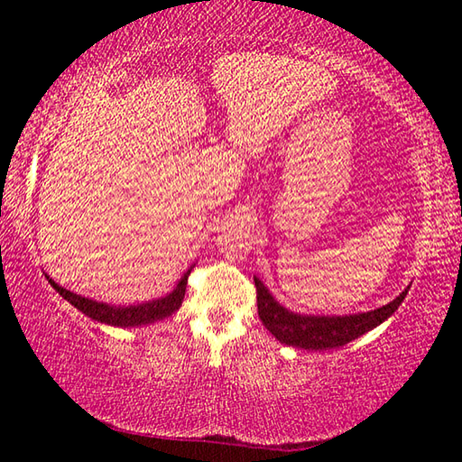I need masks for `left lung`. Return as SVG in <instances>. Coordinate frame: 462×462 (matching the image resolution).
<instances>
[{
  "label": "left lung",
  "mask_w": 462,
  "mask_h": 462,
  "mask_svg": "<svg viewBox=\"0 0 462 462\" xmlns=\"http://www.w3.org/2000/svg\"><path fill=\"white\" fill-rule=\"evenodd\" d=\"M256 285V306H259V318L267 330L275 336L281 344L297 346L306 350H328L338 348L348 344L358 336L366 334L373 328L385 322L387 318L395 314L402 301L408 295V289L389 301L387 306L361 311V314L348 316H311V314H295L273 297V293L264 287L259 277H254Z\"/></svg>",
  "instance_id": "obj_1"
}]
</instances>
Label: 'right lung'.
Listing matches in <instances>:
<instances>
[{"label": "right lung", "mask_w": 462, "mask_h": 462, "mask_svg": "<svg viewBox=\"0 0 462 462\" xmlns=\"http://www.w3.org/2000/svg\"><path fill=\"white\" fill-rule=\"evenodd\" d=\"M193 267L183 273V277L179 279L175 289L167 295L159 297V300H151L144 303H136V306H114V303H104L97 300H91V297H83L79 293H73L59 285L57 281L49 279V283L57 289V293L65 297V300L75 306L85 316L96 319V322L116 326V328H136V326H146L152 322H159V319H165L167 316L175 314V311L181 308L183 297H185V287H187V277H189Z\"/></svg>", "instance_id": "1"}]
</instances>
